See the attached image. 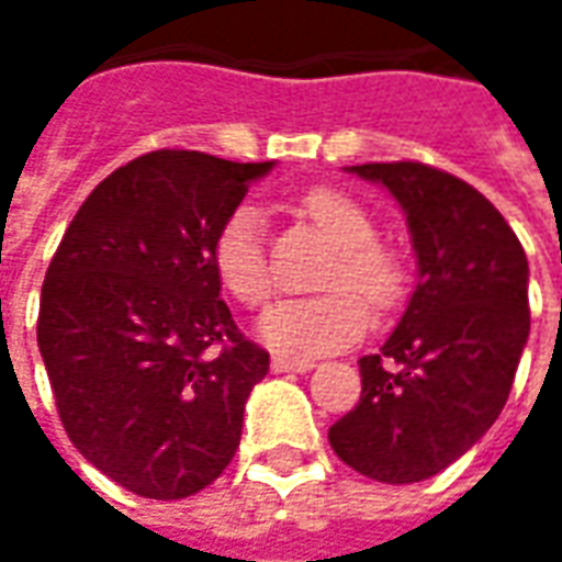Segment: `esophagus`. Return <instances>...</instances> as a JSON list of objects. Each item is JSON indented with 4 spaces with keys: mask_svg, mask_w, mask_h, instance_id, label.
<instances>
[{
    "mask_svg": "<svg viewBox=\"0 0 562 562\" xmlns=\"http://www.w3.org/2000/svg\"><path fill=\"white\" fill-rule=\"evenodd\" d=\"M270 368H273L277 374H282V371H297V374H304V371L313 368V362H310V359H285V356H273V359H270Z\"/></svg>",
    "mask_w": 562,
    "mask_h": 562,
    "instance_id": "1",
    "label": "esophagus"
}]
</instances>
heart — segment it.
I'll return each instance as SVG.
<instances>
[{
	"mask_svg": "<svg viewBox=\"0 0 562 562\" xmlns=\"http://www.w3.org/2000/svg\"><path fill=\"white\" fill-rule=\"evenodd\" d=\"M301 213L335 243L337 258L325 273L331 292L280 301L261 316L258 335L292 356H322L364 335L371 310L355 292L364 294L374 307H392L404 289V268L395 252L376 243V225L368 210L344 191L313 188L301 198ZM213 270L222 289L246 307H261L273 294L261 215L255 210L243 206L218 227Z\"/></svg>",
	"mask_w": 562,
	"mask_h": 562,
	"instance_id": "1",
	"label": "heart"
}]
</instances>
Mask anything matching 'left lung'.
Listing matches in <instances>:
<instances>
[{
  "instance_id": "left-lung-1",
  "label": "left lung",
  "mask_w": 562,
  "mask_h": 562,
  "mask_svg": "<svg viewBox=\"0 0 562 562\" xmlns=\"http://www.w3.org/2000/svg\"><path fill=\"white\" fill-rule=\"evenodd\" d=\"M407 215L417 289L374 356L362 398L328 429L349 469L414 484L457 462L496 423L529 337V265L490 200L417 160L362 164Z\"/></svg>"
}]
</instances>
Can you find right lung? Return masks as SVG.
Instances as JSON below:
<instances>
[{"instance_id":"add662e5","label":"right lung","mask_w":562,"mask_h":562,"mask_svg":"<svg viewBox=\"0 0 562 562\" xmlns=\"http://www.w3.org/2000/svg\"><path fill=\"white\" fill-rule=\"evenodd\" d=\"M273 160L160 148L105 176L42 285L38 352L78 453L145 499L225 472L270 356L222 301L213 240Z\"/></svg>"}]
</instances>
